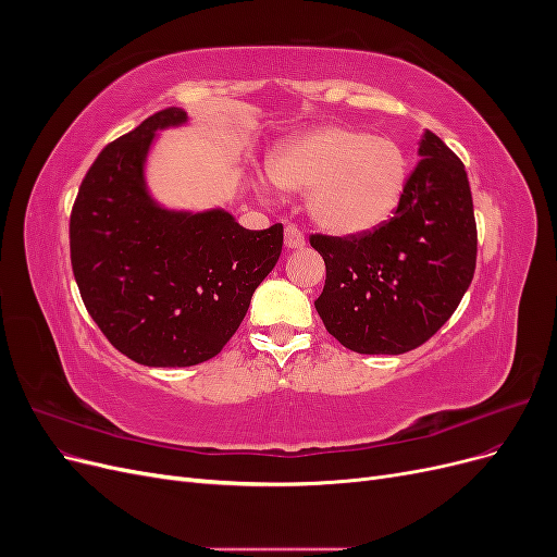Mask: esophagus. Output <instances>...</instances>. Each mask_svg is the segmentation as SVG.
Here are the masks:
<instances>
[{
    "mask_svg": "<svg viewBox=\"0 0 557 557\" xmlns=\"http://www.w3.org/2000/svg\"><path fill=\"white\" fill-rule=\"evenodd\" d=\"M305 246H307L305 234H301L295 225L285 227V248H288V250H297V248H305Z\"/></svg>",
    "mask_w": 557,
    "mask_h": 557,
    "instance_id": "esophagus-1",
    "label": "esophagus"
}]
</instances>
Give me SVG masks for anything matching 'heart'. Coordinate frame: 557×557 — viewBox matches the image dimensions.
<instances>
[{"label": "heart", "mask_w": 557, "mask_h": 557, "mask_svg": "<svg viewBox=\"0 0 557 557\" xmlns=\"http://www.w3.org/2000/svg\"><path fill=\"white\" fill-rule=\"evenodd\" d=\"M281 190L309 193V213L336 237L381 227L409 183V158L387 137L323 125L285 141L269 164Z\"/></svg>", "instance_id": "b5f03b06"}]
</instances>
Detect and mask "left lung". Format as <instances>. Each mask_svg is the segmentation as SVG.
<instances>
[{
    "label": "left lung",
    "instance_id": "1",
    "mask_svg": "<svg viewBox=\"0 0 557 557\" xmlns=\"http://www.w3.org/2000/svg\"><path fill=\"white\" fill-rule=\"evenodd\" d=\"M391 221L358 237L311 234L325 260L315 311L342 346L399 356L458 309L476 269L474 201L465 164L432 132Z\"/></svg>",
    "mask_w": 557,
    "mask_h": 557
}]
</instances>
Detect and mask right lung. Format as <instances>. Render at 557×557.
I'll use <instances>...</instances> for the list:
<instances>
[{
	"label": "right lung",
	"instance_id": "add662e5",
	"mask_svg": "<svg viewBox=\"0 0 557 557\" xmlns=\"http://www.w3.org/2000/svg\"><path fill=\"white\" fill-rule=\"evenodd\" d=\"M188 121L162 109L111 141L83 178L70 221L72 269L113 348L146 367L207 362L232 339L278 262L283 225L246 230L232 213L160 207L144 164L156 132Z\"/></svg>",
	"mask_w": 557,
	"mask_h": 557
}]
</instances>
